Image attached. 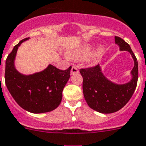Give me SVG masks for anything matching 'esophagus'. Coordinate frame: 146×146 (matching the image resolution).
<instances>
[{
	"mask_svg": "<svg viewBox=\"0 0 146 146\" xmlns=\"http://www.w3.org/2000/svg\"><path fill=\"white\" fill-rule=\"evenodd\" d=\"M70 73L72 75H73V74H75V73H79V69H78L77 67H76V66H73L72 68H71Z\"/></svg>",
	"mask_w": 146,
	"mask_h": 146,
	"instance_id": "esophagus-1",
	"label": "esophagus"
}]
</instances>
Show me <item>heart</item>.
<instances>
[{"mask_svg":"<svg viewBox=\"0 0 146 146\" xmlns=\"http://www.w3.org/2000/svg\"><path fill=\"white\" fill-rule=\"evenodd\" d=\"M103 51L102 47H100L98 50L97 54L100 55ZM91 52V46L90 45H84L80 48H77L75 50H70L67 56L70 59L74 61H82V60L86 59L88 56H90Z\"/></svg>","mask_w":146,"mask_h":146,"instance_id":"obj_1","label":"heart"}]
</instances>
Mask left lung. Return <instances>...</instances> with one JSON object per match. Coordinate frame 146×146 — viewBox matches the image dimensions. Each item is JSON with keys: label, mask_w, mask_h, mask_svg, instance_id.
<instances>
[{"label": "left lung", "mask_w": 146, "mask_h": 146, "mask_svg": "<svg viewBox=\"0 0 146 146\" xmlns=\"http://www.w3.org/2000/svg\"><path fill=\"white\" fill-rule=\"evenodd\" d=\"M115 43L121 51H128L134 61L131 70L132 79L129 82L117 84L112 82L102 73L100 65L80 69L83 78L82 89L88 106L102 113L118 111L128 103L135 90L138 80V63L131 46L121 38L116 36Z\"/></svg>", "instance_id": "1"}]
</instances>
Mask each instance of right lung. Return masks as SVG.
<instances>
[{
  "label": "right lung",
  "mask_w": 146,
  "mask_h": 146,
  "mask_svg": "<svg viewBox=\"0 0 146 146\" xmlns=\"http://www.w3.org/2000/svg\"><path fill=\"white\" fill-rule=\"evenodd\" d=\"M14 46L6 60L5 83L10 94L21 107L34 113L50 112L60 105L62 91L70 76L71 67L65 70L49 64L46 69L33 75H23L15 67L18 46Z\"/></svg>",
  "instance_id": "add662e5"
}]
</instances>
